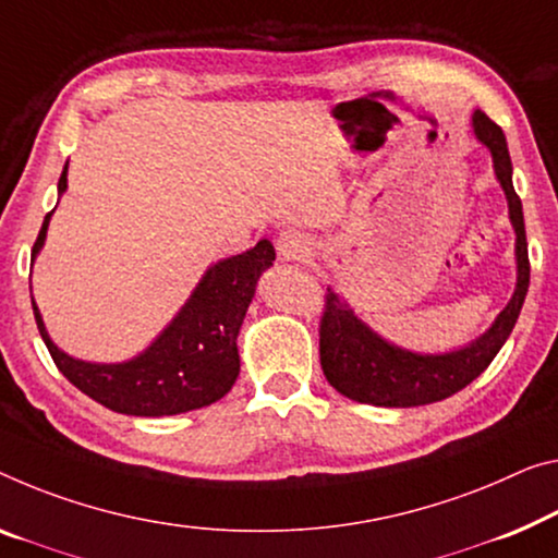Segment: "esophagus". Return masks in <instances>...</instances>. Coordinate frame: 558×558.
<instances>
[{"instance_id":"esophagus-1","label":"esophagus","mask_w":558,"mask_h":558,"mask_svg":"<svg viewBox=\"0 0 558 558\" xmlns=\"http://www.w3.org/2000/svg\"><path fill=\"white\" fill-rule=\"evenodd\" d=\"M277 252H279L281 259H287V262L304 259L306 252H308L306 236L302 234V231H294V229L281 231V234L277 236Z\"/></svg>"}]
</instances>
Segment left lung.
<instances>
[{"label":"left lung","instance_id":"left-lung-1","mask_svg":"<svg viewBox=\"0 0 558 558\" xmlns=\"http://www.w3.org/2000/svg\"><path fill=\"white\" fill-rule=\"evenodd\" d=\"M476 140L492 151L494 171L509 202V219L517 231V289L511 302L496 316L484 337L469 347L447 354H414L389 344L359 319L344 299L327 291V304L319 324V359L327 381L359 404L374 407H422L457 393L476 379L494 362L504 341L509 339L519 319L529 291V250L521 199L513 192L511 157L501 126L492 122L482 109L471 117Z\"/></svg>","mask_w":558,"mask_h":558}]
</instances>
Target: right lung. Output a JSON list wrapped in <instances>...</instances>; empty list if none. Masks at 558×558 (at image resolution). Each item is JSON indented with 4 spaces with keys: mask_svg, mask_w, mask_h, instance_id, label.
<instances>
[{
    "mask_svg": "<svg viewBox=\"0 0 558 558\" xmlns=\"http://www.w3.org/2000/svg\"><path fill=\"white\" fill-rule=\"evenodd\" d=\"M66 167L59 177V194L66 190ZM49 211L34 242L32 259L47 239ZM277 259L274 246L262 239L254 250L229 256L207 269L169 327L147 351L122 364H92L64 354L49 339L32 299L34 319L59 372L76 389L101 407L130 416H171L209 407L234 387L239 376L236 337L256 291V279Z\"/></svg>",
    "mask_w": 558,
    "mask_h": 558,
    "instance_id": "obj_1",
    "label": "right lung"
}]
</instances>
